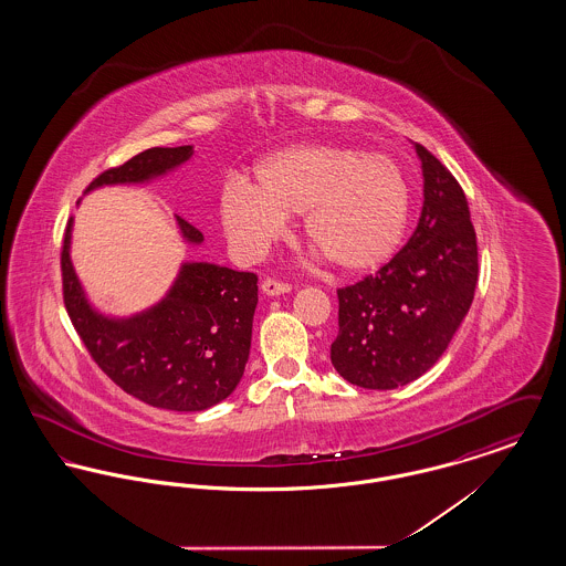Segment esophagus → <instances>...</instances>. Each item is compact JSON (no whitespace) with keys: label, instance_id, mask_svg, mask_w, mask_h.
I'll return each instance as SVG.
<instances>
[{"label":"esophagus","instance_id":"1","mask_svg":"<svg viewBox=\"0 0 566 566\" xmlns=\"http://www.w3.org/2000/svg\"><path fill=\"white\" fill-rule=\"evenodd\" d=\"M261 291H263L268 296L286 295V293H291V284L280 282V280H273V277H268V280H263Z\"/></svg>","mask_w":566,"mask_h":566}]
</instances>
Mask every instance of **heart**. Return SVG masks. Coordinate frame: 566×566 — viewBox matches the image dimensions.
Returning a JSON list of instances; mask_svg holds the SVG:
<instances>
[{
	"label": "heart",
	"instance_id": "1",
	"mask_svg": "<svg viewBox=\"0 0 566 566\" xmlns=\"http://www.w3.org/2000/svg\"><path fill=\"white\" fill-rule=\"evenodd\" d=\"M229 242L263 256L303 212L305 240L346 273L386 265L403 243L409 189L386 155L344 144H295L254 165L252 182L231 180L218 201Z\"/></svg>",
	"mask_w": 566,
	"mask_h": 566
}]
</instances>
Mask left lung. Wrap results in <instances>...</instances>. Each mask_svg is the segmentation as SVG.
<instances>
[{"label": "left lung", "mask_w": 566, "mask_h": 566, "mask_svg": "<svg viewBox=\"0 0 566 566\" xmlns=\"http://www.w3.org/2000/svg\"><path fill=\"white\" fill-rule=\"evenodd\" d=\"M424 203L409 242L365 280L339 289L331 363L354 386L392 390L450 346L478 284V240L457 178L422 144Z\"/></svg>", "instance_id": "8db88e82"}]
</instances>
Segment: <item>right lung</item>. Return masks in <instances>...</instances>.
Segmentation results:
<instances>
[{
  "label": "right lung",
  "mask_w": 566,
  "mask_h": 566,
  "mask_svg": "<svg viewBox=\"0 0 566 566\" xmlns=\"http://www.w3.org/2000/svg\"><path fill=\"white\" fill-rule=\"evenodd\" d=\"M192 157V146L148 148L99 174L88 190L108 185H144ZM70 218L63 250V303L82 344L106 376L127 395L171 411H201L224 401L240 384L250 354L259 277L214 263H182L161 301L129 318L99 314L84 295L70 259ZM189 243L203 242L199 229L176 216Z\"/></svg>",
  "instance_id": "add662e5"
}]
</instances>
